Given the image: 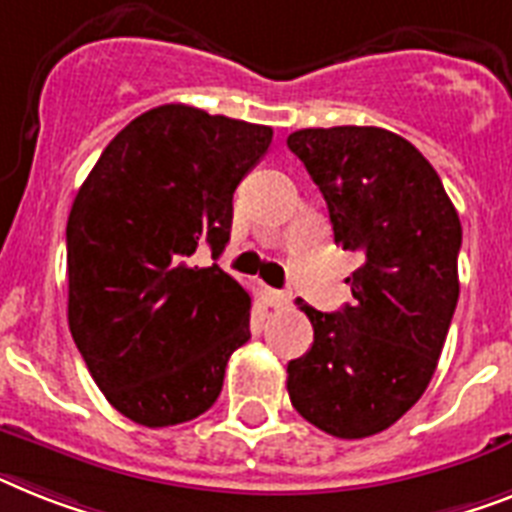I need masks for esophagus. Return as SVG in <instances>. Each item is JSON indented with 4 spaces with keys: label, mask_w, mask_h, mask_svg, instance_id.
<instances>
[{
    "label": "esophagus",
    "mask_w": 512,
    "mask_h": 512,
    "mask_svg": "<svg viewBox=\"0 0 512 512\" xmlns=\"http://www.w3.org/2000/svg\"><path fill=\"white\" fill-rule=\"evenodd\" d=\"M269 306L274 308H285L287 303H290V293L287 290H269Z\"/></svg>",
    "instance_id": "34e87169"
}]
</instances>
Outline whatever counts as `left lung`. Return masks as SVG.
Instances as JSON below:
<instances>
[{
    "mask_svg": "<svg viewBox=\"0 0 512 512\" xmlns=\"http://www.w3.org/2000/svg\"><path fill=\"white\" fill-rule=\"evenodd\" d=\"M329 209L335 243L356 251L353 303L324 314L287 363L290 403L340 439L390 429L424 395L458 303L460 219L424 154L384 128H306L287 135Z\"/></svg>",
    "mask_w": 512,
    "mask_h": 512,
    "instance_id": "1",
    "label": "left lung"
}]
</instances>
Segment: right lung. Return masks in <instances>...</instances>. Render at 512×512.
<instances>
[{
	"label": "right lung",
	"mask_w": 512,
	"mask_h": 512,
	"mask_svg": "<svg viewBox=\"0 0 512 512\" xmlns=\"http://www.w3.org/2000/svg\"><path fill=\"white\" fill-rule=\"evenodd\" d=\"M272 128L185 104L135 117L101 151L67 219V322L104 398L159 429L209 411L251 337V295L219 259L232 193Z\"/></svg>",
	"instance_id": "add662e5"
}]
</instances>
